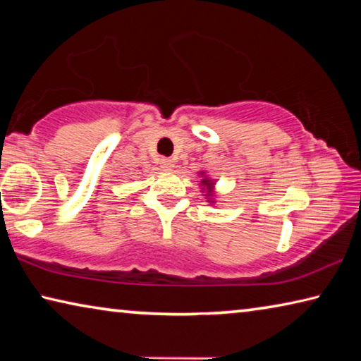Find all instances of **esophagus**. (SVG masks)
<instances>
[{
  "mask_svg": "<svg viewBox=\"0 0 361 361\" xmlns=\"http://www.w3.org/2000/svg\"><path fill=\"white\" fill-rule=\"evenodd\" d=\"M161 167L166 170V172H169V170L173 169V162L170 161V159H162L161 161Z\"/></svg>",
  "mask_w": 361,
  "mask_h": 361,
  "instance_id": "obj_1",
  "label": "esophagus"
}]
</instances>
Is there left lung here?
Segmentation results:
<instances>
[{
  "label": "left lung",
  "instance_id": "8db88e82",
  "mask_svg": "<svg viewBox=\"0 0 361 361\" xmlns=\"http://www.w3.org/2000/svg\"><path fill=\"white\" fill-rule=\"evenodd\" d=\"M200 175L204 176V178L200 180V186H204V188H202V191H205V189H207V194H205V195H207V197L210 199V200H207V202L215 204V200H213V186H215V181L210 180L209 176L205 175V172H200Z\"/></svg>",
  "mask_w": 361,
  "mask_h": 361
}]
</instances>
